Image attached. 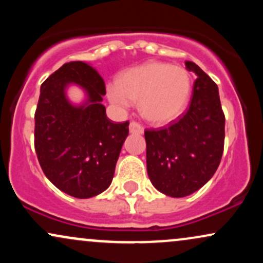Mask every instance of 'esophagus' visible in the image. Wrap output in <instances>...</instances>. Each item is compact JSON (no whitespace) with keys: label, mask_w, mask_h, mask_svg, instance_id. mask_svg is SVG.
I'll list each match as a JSON object with an SVG mask.
<instances>
[{"label":"esophagus","mask_w":263,"mask_h":263,"mask_svg":"<svg viewBox=\"0 0 263 263\" xmlns=\"http://www.w3.org/2000/svg\"><path fill=\"white\" fill-rule=\"evenodd\" d=\"M129 132H131V134L141 135V134H143V127H142L138 122L132 121L131 123H129Z\"/></svg>","instance_id":"obj_1"}]
</instances>
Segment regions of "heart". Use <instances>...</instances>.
Instances as JSON below:
<instances>
[{
    "label": "heart",
    "mask_w": 263,
    "mask_h": 263,
    "mask_svg": "<svg viewBox=\"0 0 263 263\" xmlns=\"http://www.w3.org/2000/svg\"><path fill=\"white\" fill-rule=\"evenodd\" d=\"M192 79L185 69L161 62H147L129 68L108 86V99L116 107L127 108L138 100L143 119L165 125L178 119L188 105Z\"/></svg>",
    "instance_id": "b5f03b06"
}]
</instances>
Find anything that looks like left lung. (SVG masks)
<instances>
[{"label":"left lung","mask_w":263,"mask_h":263,"mask_svg":"<svg viewBox=\"0 0 263 263\" xmlns=\"http://www.w3.org/2000/svg\"><path fill=\"white\" fill-rule=\"evenodd\" d=\"M197 75L185 114L168 127L146 129L147 173L153 186L172 198L197 192L218 170L224 151L225 116L218 85L193 62Z\"/></svg>","instance_id":"8db88e82"}]
</instances>
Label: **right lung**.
Wrapping results in <instances>:
<instances>
[{
  "mask_svg": "<svg viewBox=\"0 0 263 263\" xmlns=\"http://www.w3.org/2000/svg\"><path fill=\"white\" fill-rule=\"evenodd\" d=\"M71 85L86 92L80 104L66 95ZM104 79L85 62L65 63L42 84L34 115V147L45 177L74 198L87 199L110 186L128 121L107 119Z\"/></svg>",
  "mask_w": 263,
  "mask_h": 263,
  "instance_id": "obj_1",
  "label": "right lung"
}]
</instances>
